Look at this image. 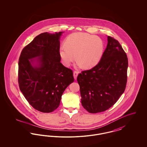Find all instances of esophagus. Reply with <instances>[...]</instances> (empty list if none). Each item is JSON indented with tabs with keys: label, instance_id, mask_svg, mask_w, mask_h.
Masks as SVG:
<instances>
[{
	"label": "esophagus",
	"instance_id": "obj_1",
	"mask_svg": "<svg viewBox=\"0 0 147 147\" xmlns=\"http://www.w3.org/2000/svg\"><path fill=\"white\" fill-rule=\"evenodd\" d=\"M78 73H79V72H78L77 71H74L73 72V76H74V79H75V80L77 79V76H78Z\"/></svg>",
	"mask_w": 147,
	"mask_h": 147
}]
</instances>
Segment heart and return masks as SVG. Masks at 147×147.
Wrapping results in <instances>:
<instances>
[{"mask_svg": "<svg viewBox=\"0 0 147 147\" xmlns=\"http://www.w3.org/2000/svg\"><path fill=\"white\" fill-rule=\"evenodd\" d=\"M59 48V56L64 65L70 66L77 59V66L91 68L100 61L104 51V43L97 36L76 32L67 36Z\"/></svg>", "mask_w": 147, "mask_h": 147, "instance_id": "1", "label": "heart"}]
</instances>
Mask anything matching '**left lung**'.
Wrapping results in <instances>:
<instances>
[{
  "instance_id": "8db88e82",
  "label": "left lung",
  "mask_w": 147,
  "mask_h": 147,
  "mask_svg": "<svg viewBox=\"0 0 147 147\" xmlns=\"http://www.w3.org/2000/svg\"><path fill=\"white\" fill-rule=\"evenodd\" d=\"M107 45L98 64L77 77L81 102L91 113L103 112L119 100L126 89L128 58L119 41L107 37Z\"/></svg>"
}]
</instances>
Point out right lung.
Wrapping results in <instances>:
<instances>
[{
	"label": "right lung",
	"instance_id": "add662e5",
	"mask_svg": "<svg viewBox=\"0 0 147 147\" xmlns=\"http://www.w3.org/2000/svg\"><path fill=\"white\" fill-rule=\"evenodd\" d=\"M63 32L37 36L21 51L18 82L20 91L35 109L44 113L59 106L65 89L74 82L73 71L61 63V36Z\"/></svg>",
	"mask_w": 147,
	"mask_h": 147
}]
</instances>
